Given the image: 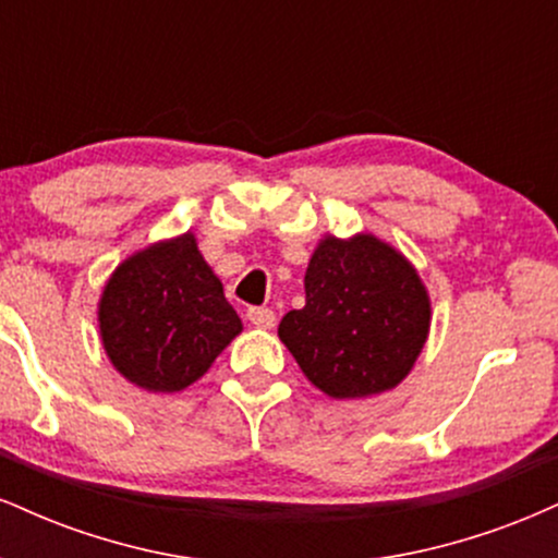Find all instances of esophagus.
I'll list each match as a JSON object with an SVG mask.
<instances>
[{
    "mask_svg": "<svg viewBox=\"0 0 558 558\" xmlns=\"http://www.w3.org/2000/svg\"><path fill=\"white\" fill-rule=\"evenodd\" d=\"M246 317L254 328H262V330L272 328L275 325V312L270 310V306H252V310L246 312Z\"/></svg>",
    "mask_w": 558,
    "mask_h": 558,
    "instance_id": "1",
    "label": "esophagus"
}]
</instances>
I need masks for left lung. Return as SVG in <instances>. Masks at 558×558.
<instances>
[{
	"mask_svg": "<svg viewBox=\"0 0 558 558\" xmlns=\"http://www.w3.org/2000/svg\"><path fill=\"white\" fill-rule=\"evenodd\" d=\"M304 291L306 304L278 328L301 373L332 399L399 386L430 330V301L414 267L373 235L325 239Z\"/></svg>",
	"mask_w": 558,
	"mask_h": 558,
	"instance_id": "1",
	"label": "left lung"
}]
</instances>
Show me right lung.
<instances>
[{
	"mask_svg": "<svg viewBox=\"0 0 558 558\" xmlns=\"http://www.w3.org/2000/svg\"><path fill=\"white\" fill-rule=\"evenodd\" d=\"M107 354L128 380L172 393L198 380L241 332L222 283L194 235L157 243L125 259L101 293Z\"/></svg>",
	"mask_w": 558,
	"mask_h": 558,
	"instance_id": "right-lung-1",
	"label": "right lung"
}]
</instances>
